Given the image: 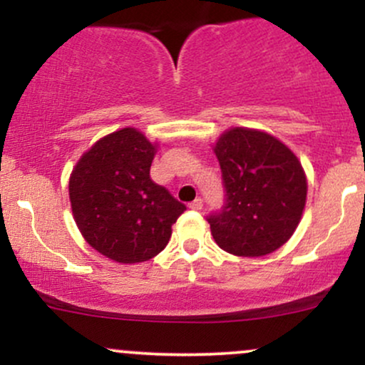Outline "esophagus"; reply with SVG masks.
Returning a JSON list of instances; mask_svg holds the SVG:
<instances>
[{
    "label": "esophagus",
    "instance_id": "34e87169",
    "mask_svg": "<svg viewBox=\"0 0 365 365\" xmlns=\"http://www.w3.org/2000/svg\"><path fill=\"white\" fill-rule=\"evenodd\" d=\"M202 206H204V202H202V199H195L194 202H190V207L192 211H200V209H202Z\"/></svg>",
    "mask_w": 365,
    "mask_h": 365
}]
</instances>
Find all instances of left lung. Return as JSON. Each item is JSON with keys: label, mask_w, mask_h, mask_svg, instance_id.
Masks as SVG:
<instances>
[{"label": "left lung", "mask_w": 365, "mask_h": 365, "mask_svg": "<svg viewBox=\"0 0 365 365\" xmlns=\"http://www.w3.org/2000/svg\"><path fill=\"white\" fill-rule=\"evenodd\" d=\"M225 185V206L207 216L221 249L261 257L279 249L299 226L307 197L302 165L266 132L235 127L215 145Z\"/></svg>", "instance_id": "obj_1"}]
</instances>
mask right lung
Wrapping results in <instances>:
<instances>
[{
    "label": "right lung",
    "instance_id": "1",
    "mask_svg": "<svg viewBox=\"0 0 365 365\" xmlns=\"http://www.w3.org/2000/svg\"><path fill=\"white\" fill-rule=\"evenodd\" d=\"M156 145L135 128L103 137L78 159L68 192L75 223L92 249L121 264L153 259L185 211L150 180Z\"/></svg>",
    "mask_w": 365,
    "mask_h": 365
}]
</instances>
